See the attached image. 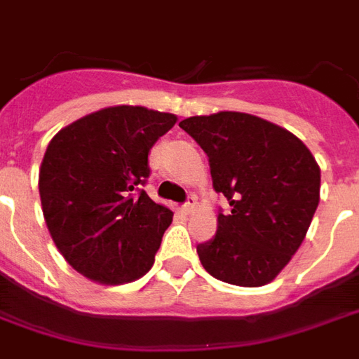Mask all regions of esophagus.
I'll list each match as a JSON object with an SVG mask.
<instances>
[{
    "instance_id": "1",
    "label": "esophagus",
    "mask_w": 359,
    "mask_h": 359,
    "mask_svg": "<svg viewBox=\"0 0 359 359\" xmlns=\"http://www.w3.org/2000/svg\"><path fill=\"white\" fill-rule=\"evenodd\" d=\"M195 208H197V197H195V195H189L187 201H185V205H183V210L187 212V214H191V212H195Z\"/></svg>"
}]
</instances>
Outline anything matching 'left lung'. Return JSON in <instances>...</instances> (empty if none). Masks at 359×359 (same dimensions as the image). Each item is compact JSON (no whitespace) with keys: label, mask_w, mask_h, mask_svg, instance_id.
<instances>
[{"label":"left lung","mask_w":359,"mask_h":359,"mask_svg":"<svg viewBox=\"0 0 359 359\" xmlns=\"http://www.w3.org/2000/svg\"><path fill=\"white\" fill-rule=\"evenodd\" d=\"M180 128L206 153L212 185L229 203L216 235L197 247L203 268L239 287L273 281L318 208L321 172L313 154L285 128L247 112L191 116Z\"/></svg>","instance_id":"8db88e82"}]
</instances>
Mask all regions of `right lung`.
Listing matches in <instances>:
<instances>
[{
	"label": "right lung",
	"mask_w": 359,
	"mask_h": 359,
	"mask_svg": "<svg viewBox=\"0 0 359 359\" xmlns=\"http://www.w3.org/2000/svg\"><path fill=\"white\" fill-rule=\"evenodd\" d=\"M176 120L120 104L76 120L49 141L38 182L41 210L78 273L122 285L151 269L174 212L141 187L151 174V147Z\"/></svg>",
	"instance_id": "add662e5"
}]
</instances>
